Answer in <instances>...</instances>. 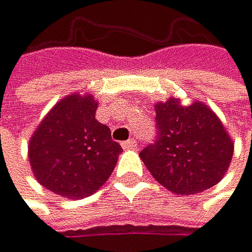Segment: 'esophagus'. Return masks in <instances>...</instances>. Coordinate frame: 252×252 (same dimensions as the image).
I'll return each mask as SVG.
<instances>
[{"instance_id": "esophagus-1", "label": "esophagus", "mask_w": 252, "mask_h": 252, "mask_svg": "<svg viewBox=\"0 0 252 252\" xmlns=\"http://www.w3.org/2000/svg\"><path fill=\"white\" fill-rule=\"evenodd\" d=\"M121 145H123L125 150H134V148H137V140L135 138H129V140L123 142Z\"/></svg>"}]
</instances>
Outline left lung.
<instances>
[{
	"label": "left lung",
	"instance_id": "8db88e82",
	"mask_svg": "<svg viewBox=\"0 0 252 252\" xmlns=\"http://www.w3.org/2000/svg\"><path fill=\"white\" fill-rule=\"evenodd\" d=\"M154 107L159 134L140 153L153 178L176 195H195L221 181L234 143L214 110L199 101L182 106L176 98Z\"/></svg>",
	"mask_w": 252,
	"mask_h": 252
}]
</instances>
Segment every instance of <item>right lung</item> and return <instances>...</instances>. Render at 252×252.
I'll list each match as a JSON object with an SVG mask.
<instances>
[{
	"label": "right lung",
	"instance_id": "right-lung-1",
	"mask_svg": "<svg viewBox=\"0 0 252 252\" xmlns=\"http://www.w3.org/2000/svg\"><path fill=\"white\" fill-rule=\"evenodd\" d=\"M93 95H70L48 112L29 140V163L43 187L79 199L96 191L114 171L120 143L95 118Z\"/></svg>",
	"mask_w": 252,
	"mask_h": 252
}]
</instances>
